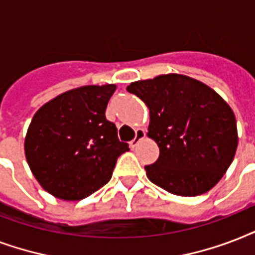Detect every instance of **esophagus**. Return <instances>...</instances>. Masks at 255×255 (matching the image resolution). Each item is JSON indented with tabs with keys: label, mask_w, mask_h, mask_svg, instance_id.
<instances>
[{
	"label": "esophagus",
	"mask_w": 255,
	"mask_h": 255,
	"mask_svg": "<svg viewBox=\"0 0 255 255\" xmlns=\"http://www.w3.org/2000/svg\"><path fill=\"white\" fill-rule=\"evenodd\" d=\"M145 135H146V133H145V130H143V129L135 130V137H134L133 139L130 141V146H131V147L134 149V147H135V146H137L138 143H139V142L143 139V138H145Z\"/></svg>",
	"instance_id": "34e87169"
}]
</instances>
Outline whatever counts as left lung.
I'll return each instance as SVG.
<instances>
[{
    "mask_svg": "<svg viewBox=\"0 0 255 255\" xmlns=\"http://www.w3.org/2000/svg\"><path fill=\"white\" fill-rule=\"evenodd\" d=\"M149 108V135L159 157L145 166L157 186L195 197L218 183L238 146L236 116L208 85L182 74L135 81L126 88Z\"/></svg>",
    "mask_w": 255,
    "mask_h": 255,
    "instance_id": "8db88e82",
    "label": "left lung"
}]
</instances>
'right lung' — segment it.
<instances>
[{"label": "right lung", "instance_id": "add662e5", "mask_svg": "<svg viewBox=\"0 0 255 255\" xmlns=\"http://www.w3.org/2000/svg\"><path fill=\"white\" fill-rule=\"evenodd\" d=\"M116 85H89L41 106L25 137V155L41 186L64 201H80L106 185L129 150L105 112Z\"/></svg>", "mask_w": 255, "mask_h": 255}]
</instances>
